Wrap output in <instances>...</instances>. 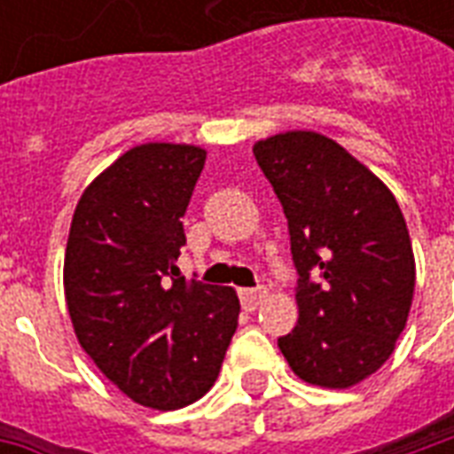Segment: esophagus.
Returning a JSON list of instances; mask_svg holds the SVG:
<instances>
[{
	"instance_id": "34e87169",
	"label": "esophagus",
	"mask_w": 454,
	"mask_h": 454,
	"mask_svg": "<svg viewBox=\"0 0 454 454\" xmlns=\"http://www.w3.org/2000/svg\"><path fill=\"white\" fill-rule=\"evenodd\" d=\"M265 289L262 286H255V289H240V301H243V306H246L247 311H253V309H257V304L265 299Z\"/></svg>"
}]
</instances>
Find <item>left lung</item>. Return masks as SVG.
<instances>
[{"label": "left lung", "instance_id": "1", "mask_svg": "<svg viewBox=\"0 0 454 454\" xmlns=\"http://www.w3.org/2000/svg\"><path fill=\"white\" fill-rule=\"evenodd\" d=\"M253 153L285 208L299 275V321L279 350L309 384L352 387L389 360L409 318L416 262L403 214L321 133H279Z\"/></svg>", "mask_w": 454, "mask_h": 454}]
</instances>
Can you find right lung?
<instances>
[{
  "label": "right lung",
  "instance_id": "right-lung-1",
  "mask_svg": "<svg viewBox=\"0 0 454 454\" xmlns=\"http://www.w3.org/2000/svg\"><path fill=\"white\" fill-rule=\"evenodd\" d=\"M207 153L145 143L84 189L65 250L77 340L126 396L158 411L201 399L238 328L236 292L179 275L182 216Z\"/></svg>",
  "mask_w": 454,
  "mask_h": 454
}]
</instances>
